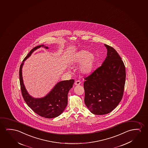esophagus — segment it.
I'll return each mask as SVG.
<instances>
[{
	"label": "esophagus",
	"instance_id": "obj_1",
	"mask_svg": "<svg viewBox=\"0 0 148 148\" xmlns=\"http://www.w3.org/2000/svg\"><path fill=\"white\" fill-rule=\"evenodd\" d=\"M75 85H79L81 84V82L79 81V80H77V81H76L75 82Z\"/></svg>",
	"mask_w": 148,
	"mask_h": 148
}]
</instances>
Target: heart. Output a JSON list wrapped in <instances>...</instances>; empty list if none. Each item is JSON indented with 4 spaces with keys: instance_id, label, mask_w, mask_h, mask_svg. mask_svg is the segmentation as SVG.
<instances>
[{
    "instance_id": "1",
    "label": "heart",
    "mask_w": 148,
    "mask_h": 148,
    "mask_svg": "<svg viewBox=\"0 0 148 148\" xmlns=\"http://www.w3.org/2000/svg\"><path fill=\"white\" fill-rule=\"evenodd\" d=\"M96 62L95 54L86 50H79L77 52L71 60L72 65L80 64L79 71L84 75H89L92 72Z\"/></svg>"
}]
</instances>
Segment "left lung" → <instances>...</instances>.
<instances>
[{"instance_id":"obj_1","label":"left lung","mask_w":148,"mask_h":148,"mask_svg":"<svg viewBox=\"0 0 148 148\" xmlns=\"http://www.w3.org/2000/svg\"><path fill=\"white\" fill-rule=\"evenodd\" d=\"M107 56L101 66L84 79L85 103L94 114H107L117 107L123 97L126 70L114 48L104 44Z\"/></svg>"}]
</instances>
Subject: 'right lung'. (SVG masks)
Instances as JSON below:
<instances>
[{"mask_svg": "<svg viewBox=\"0 0 148 148\" xmlns=\"http://www.w3.org/2000/svg\"><path fill=\"white\" fill-rule=\"evenodd\" d=\"M41 47L49 48L44 45L36 46L30 51L23 60L19 70L20 83L23 98L29 108L40 116L51 119L60 115L66 107L68 93L73 87L75 81L70 79L59 82L46 96L42 98H34L29 95L23 83L22 69L24 62L35 50Z\"/></svg>", "mask_w": 148, "mask_h": 148, "instance_id": "1", "label": "right lung"}]
</instances>
